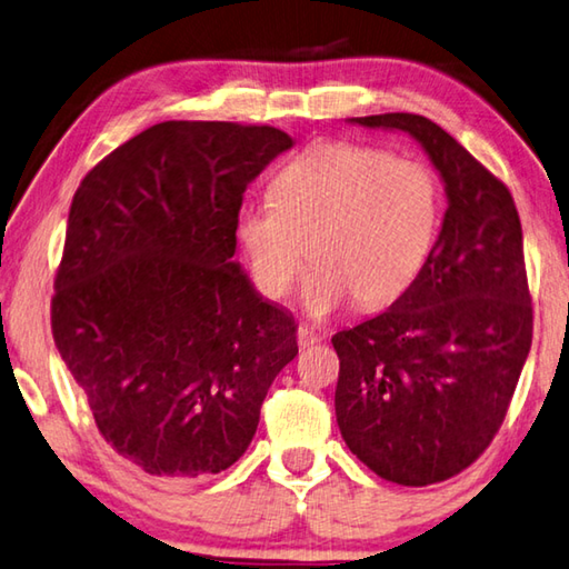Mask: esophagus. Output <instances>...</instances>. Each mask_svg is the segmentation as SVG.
I'll list each match as a JSON object with an SVG mask.
<instances>
[{"label":"esophagus","mask_w":569,"mask_h":569,"mask_svg":"<svg viewBox=\"0 0 569 569\" xmlns=\"http://www.w3.org/2000/svg\"><path fill=\"white\" fill-rule=\"evenodd\" d=\"M316 343H320V333L311 326H298V348H311Z\"/></svg>","instance_id":"obj_1"}]
</instances>
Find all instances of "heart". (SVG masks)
I'll list each match as a JSON object with an SVG mask.
<instances>
[{
  "label": "heart",
  "instance_id": "b5f03b06",
  "mask_svg": "<svg viewBox=\"0 0 569 569\" xmlns=\"http://www.w3.org/2000/svg\"><path fill=\"white\" fill-rule=\"evenodd\" d=\"M442 193L428 163L356 141H320L271 181V203L243 206L236 239L258 291L283 298L301 273L303 306L328 316L398 301L438 239Z\"/></svg>",
  "mask_w": 569,
  "mask_h": 569
}]
</instances>
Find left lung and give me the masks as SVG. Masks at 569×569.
<instances>
[{
  "instance_id": "1",
  "label": "left lung",
  "mask_w": 569,
  "mask_h": 569,
  "mask_svg": "<svg viewBox=\"0 0 569 569\" xmlns=\"http://www.w3.org/2000/svg\"><path fill=\"white\" fill-rule=\"evenodd\" d=\"M350 123L410 133L448 196L438 241L410 291L333 336L346 446L380 478L422 488L482 456L528 360L522 226L508 186L438 123L418 113Z\"/></svg>"
}]
</instances>
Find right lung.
Wrapping results in <instances>:
<instances>
[{
    "label": "right lung",
    "instance_id": "obj_1",
    "mask_svg": "<svg viewBox=\"0 0 569 569\" xmlns=\"http://www.w3.org/2000/svg\"><path fill=\"white\" fill-rule=\"evenodd\" d=\"M291 147L273 127L153 123L71 201L51 333L101 436L153 478L231 468L298 353L293 316L233 261L246 189Z\"/></svg>",
    "mask_w": 569,
    "mask_h": 569
}]
</instances>
